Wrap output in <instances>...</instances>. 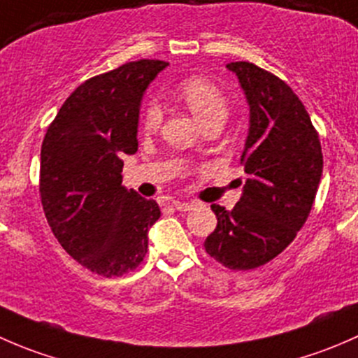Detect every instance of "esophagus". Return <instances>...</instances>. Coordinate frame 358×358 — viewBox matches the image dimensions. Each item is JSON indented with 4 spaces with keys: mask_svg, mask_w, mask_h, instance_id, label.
<instances>
[{
    "mask_svg": "<svg viewBox=\"0 0 358 358\" xmlns=\"http://www.w3.org/2000/svg\"><path fill=\"white\" fill-rule=\"evenodd\" d=\"M173 206H175V209H178V211H190V209L194 208V202H185V201H175L173 202Z\"/></svg>",
    "mask_w": 358,
    "mask_h": 358,
    "instance_id": "1",
    "label": "esophagus"
}]
</instances>
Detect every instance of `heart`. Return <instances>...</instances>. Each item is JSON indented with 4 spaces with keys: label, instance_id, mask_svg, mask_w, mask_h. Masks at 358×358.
<instances>
[{
    "label": "heart",
    "instance_id": "1",
    "mask_svg": "<svg viewBox=\"0 0 358 358\" xmlns=\"http://www.w3.org/2000/svg\"><path fill=\"white\" fill-rule=\"evenodd\" d=\"M178 96L187 109L192 112L201 126L209 122L223 124L229 117V100L222 90L204 78H190L178 86ZM162 110L157 103H147L142 114V128L145 131H156L161 124Z\"/></svg>",
    "mask_w": 358,
    "mask_h": 358
}]
</instances>
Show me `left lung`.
Here are the masks:
<instances>
[{"label": "left lung", "instance_id": "obj_1", "mask_svg": "<svg viewBox=\"0 0 358 358\" xmlns=\"http://www.w3.org/2000/svg\"><path fill=\"white\" fill-rule=\"evenodd\" d=\"M227 69L237 76L249 106L241 157L248 178L232 211L211 204L218 223L204 248L227 268L251 270L294 241L315 201L324 159L308 112L282 79L249 62Z\"/></svg>", "mask_w": 358, "mask_h": 358}]
</instances>
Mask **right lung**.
<instances>
[{"label":"right lung","instance_id":"1","mask_svg":"<svg viewBox=\"0 0 358 358\" xmlns=\"http://www.w3.org/2000/svg\"><path fill=\"white\" fill-rule=\"evenodd\" d=\"M162 60H138L83 83L60 107L41 145L39 192L53 236L103 277L136 268L161 216L157 202L122 185V157L138 149L143 93Z\"/></svg>","mask_w":358,"mask_h":358}]
</instances>
